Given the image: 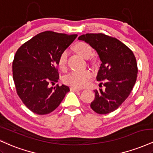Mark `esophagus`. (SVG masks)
<instances>
[{
	"label": "esophagus",
	"instance_id": "esophagus-1",
	"mask_svg": "<svg viewBox=\"0 0 153 153\" xmlns=\"http://www.w3.org/2000/svg\"><path fill=\"white\" fill-rule=\"evenodd\" d=\"M80 90H81V89L78 88L71 87V91H80Z\"/></svg>",
	"mask_w": 153,
	"mask_h": 153
}]
</instances>
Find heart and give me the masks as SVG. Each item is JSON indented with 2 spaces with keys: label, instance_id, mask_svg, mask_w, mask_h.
<instances>
[{
  "label": "heart",
  "instance_id": "b5f03b06",
  "mask_svg": "<svg viewBox=\"0 0 153 153\" xmlns=\"http://www.w3.org/2000/svg\"><path fill=\"white\" fill-rule=\"evenodd\" d=\"M75 50L84 58H88L92 54V47L85 42L77 43L74 47ZM68 53L64 51L59 54L57 59V66L61 71H64L67 67ZM92 76V73L88 70L72 71L63 78L65 83L75 88H82L87 84L88 80Z\"/></svg>",
  "mask_w": 153,
  "mask_h": 153
}]
</instances>
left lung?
I'll use <instances>...</instances> for the list:
<instances>
[{"instance_id":"1","label":"left lung","mask_w":153,"mask_h":153,"mask_svg":"<svg viewBox=\"0 0 153 153\" xmlns=\"http://www.w3.org/2000/svg\"><path fill=\"white\" fill-rule=\"evenodd\" d=\"M91 45L102 62L96 80L105 90H95L91 108L99 114L114 111L129 96L137 77V64L134 53L117 38L104 34H86L78 37Z\"/></svg>"}]
</instances>
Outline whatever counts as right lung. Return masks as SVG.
Instances as JSON below:
<instances>
[{
    "label": "right lung",
    "instance_id": "add662e5",
    "mask_svg": "<svg viewBox=\"0 0 153 153\" xmlns=\"http://www.w3.org/2000/svg\"><path fill=\"white\" fill-rule=\"evenodd\" d=\"M77 34L47 31L36 34L21 46L12 65L16 93L24 105L39 115L50 114L58 107L69 87L58 84L57 59Z\"/></svg>",
    "mask_w": 153,
    "mask_h": 153
}]
</instances>
